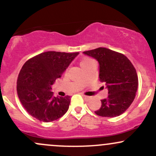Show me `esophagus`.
<instances>
[{
	"instance_id": "esophagus-1",
	"label": "esophagus",
	"mask_w": 156,
	"mask_h": 156,
	"mask_svg": "<svg viewBox=\"0 0 156 156\" xmlns=\"http://www.w3.org/2000/svg\"><path fill=\"white\" fill-rule=\"evenodd\" d=\"M82 97H83L84 99H86V100H89V98H90V97L87 96V95H84V94H82Z\"/></svg>"
}]
</instances>
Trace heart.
<instances>
[{
	"label": "heart",
	"instance_id": "b5f03b06",
	"mask_svg": "<svg viewBox=\"0 0 156 156\" xmlns=\"http://www.w3.org/2000/svg\"><path fill=\"white\" fill-rule=\"evenodd\" d=\"M92 62V61L91 59H89V58H84L83 59H82L81 61H80V67H81V68H83V67H85L86 65H87V64H90Z\"/></svg>",
	"mask_w": 156,
	"mask_h": 156
}]
</instances>
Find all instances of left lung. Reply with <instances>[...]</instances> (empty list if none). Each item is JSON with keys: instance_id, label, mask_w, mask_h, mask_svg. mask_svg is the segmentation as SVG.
I'll return each mask as SVG.
<instances>
[{"instance_id": "left-lung-1", "label": "left lung", "mask_w": 156, "mask_h": 156, "mask_svg": "<svg viewBox=\"0 0 156 156\" xmlns=\"http://www.w3.org/2000/svg\"><path fill=\"white\" fill-rule=\"evenodd\" d=\"M83 53L98 61L99 80L108 89V96L101 100V108L94 113L104 117L121 115L133 103L137 91L138 77L133 65L125 55L105 48Z\"/></svg>"}]
</instances>
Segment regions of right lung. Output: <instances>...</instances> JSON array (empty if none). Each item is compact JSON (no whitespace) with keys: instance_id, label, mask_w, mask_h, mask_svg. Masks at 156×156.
Segmentation results:
<instances>
[{"instance_id":"obj_1","label":"right lung","mask_w":156,"mask_h":156,"mask_svg":"<svg viewBox=\"0 0 156 156\" xmlns=\"http://www.w3.org/2000/svg\"><path fill=\"white\" fill-rule=\"evenodd\" d=\"M78 54L48 51L24 64L17 78V91L20 101L30 115L49 122L67 112L70 97H55L51 86Z\"/></svg>"}]
</instances>
